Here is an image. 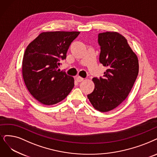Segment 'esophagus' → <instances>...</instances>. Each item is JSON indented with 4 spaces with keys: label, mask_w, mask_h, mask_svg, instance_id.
Returning a JSON list of instances; mask_svg holds the SVG:
<instances>
[{
    "label": "esophagus",
    "mask_w": 157,
    "mask_h": 157,
    "mask_svg": "<svg viewBox=\"0 0 157 157\" xmlns=\"http://www.w3.org/2000/svg\"><path fill=\"white\" fill-rule=\"evenodd\" d=\"M76 80H77V81L78 82H82V81L84 80V78H82L81 77H80V76H78V77H76Z\"/></svg>",
    "instance_id": "esophagus-1"
}]
</instances>
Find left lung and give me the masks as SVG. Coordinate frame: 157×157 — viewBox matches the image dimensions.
I'll list each match as a JSON object with an SVG mask.
<instances>
[{
	"label": "left lung",
	"mask_w": 157,
	"mask_h": 157,
	"mask_svg": "<svg viewBox=\"0 0 157 157\" xmlns=\"http://www.w3.org/2000/svg\"><path fill=\"white\" fill-rule=\"evenodd\" d=\"M99 61L107 67L104 78H93V91L87 95L95 109L108 112L127 98L139 74V60L127 39L115 31L98 34Z\"/></svg>",
	"instance_id": "left-lung-1"
}]
</instances>
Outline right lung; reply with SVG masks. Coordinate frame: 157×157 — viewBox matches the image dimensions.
<instances>
[{
	"instance_id": "1",
	"label": "right lung",
	"mask_w": 157,
	"mask_h": 157,
	"mask_svg": "<svg viewBox=\"0 0 157 157\" xmlns=\"http://www.w3.org/2000/svg\"><path fill=\"white\" fill-rule=\"evenodd\" d=\"M79 31H46L31 42L24 52L22 73L28 90L44 105L63 100L74 87V78L60 71L71 43Z\"/></svg>"
}]
</instances>
